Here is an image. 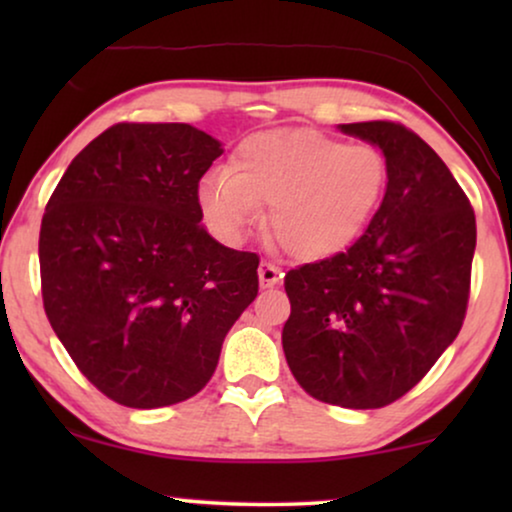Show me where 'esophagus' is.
Wrapping results in <instances>:
<instances>
[{
	"label": "esophagus",
	"instance_id": "obj_1",
	"mask_svg": "<svg viewBox=\"0 0 512 512\" xmlns=\"http://www.w3.org/2000/svg\"><path fill=\"white\" fill-rule=\"evenodd\" d=\"M258 279H261L263 289H272V286H277L279 279H282V272H279L277 265H272L270 261H261V265H258Z\"/></svg>",
	"mask_w": 512,
	"mask_h": 512
}]
</instances>
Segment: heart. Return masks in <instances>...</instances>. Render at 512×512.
Wrapping results in <instances>:
<instances>
[{
    "label": "heart",
    "mask_w": 512,
    "mask_h": 512,
    "mask_svg": "<svg viewBox=\"0 0 512 512\" xmlns=\"http://www.w3.org/2000/svg\"><path fill=\"white\" fill-rule=\"evenodd\" d=\"M387 160L373 144H345L317 130H270L240 144L233 167L200 181L202 219L237 242L270 209V237L300 261L338 254L373 214Z\"/></svg>",
    "instance_id": "b5f03b06"
}]
</instances>
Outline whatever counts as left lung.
I'll return each instance as SVG.
<instances>
[{"label":"left lung","mask_w":512,"mask_h":512,"mask_svg":"<svg viewBox=\"0 0 512 512\" xmlns=\"http://www.w3.org/2000/svg\"><path fill=\"white\" fill-rule=\"evenodd\" d=\"M340 130L380 146L387 193L347 251L286 272L282 345L312 398L373 410L408 394L459 335L475 214L438 153L405 125Z\"/></svg>","instance_id":"left-lung-1"}]
</instances>
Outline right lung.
<instances>
[{
    "label": "right lung",
    "instance_id": "obj_1",
    "mask_svg": "<svg viewBox=\"0 0 512 512\" xmlns=\"http://www.w3.org/2000/svg\"><path fill=\"white\" fill-rule=\"evenodd\" d=\"M221 153L188 123H116L72 160L46 205V317L86 380L128 408L198 394L258 296V256L223 247L200 223V179Z\"/></svg>",
    "mask_w": 512,
    "mask_h": 512
}]
</instances>
